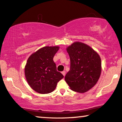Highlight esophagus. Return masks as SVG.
Segmentation results:
<instances>
[{"mask_svg": "<svg viewBox=\"0 0 122 122\" xmlns=\"http://www.w3.org/2000/svg\"><path fill=\"white\" fill-rule=\"evenodd\" d=\"M62 74L63 76H65V74H66V72H65V71H63L62 72Z\"/></svg>", "mask_w": 122, "mask_h": 122, "instance_id": "esophagus-1", "label": "esophagus"}]
</instances>
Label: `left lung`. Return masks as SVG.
Returning a JSON list of instances; mask_svg holds the SVG:
<instances>
[{
    "instance_id": "obj_1",
    "label": "left lung",
    "mask_w": 122,
    "mask_h": 122,
    "mask_svg": "<svg viewBox=\"0 0 122 122\" xmlns=\"http://www.w3.org/2000/svg\"><path fill=\"white\" fill-rule=\"evenodd\" d=\"M70 58V69L65 77L71 90L79 93L88 91L100 77V56L87 45L75 42L66 49Z\"/></svg>"
}]
</instances>
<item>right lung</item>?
Returning a JSON list of instances; mask_svg holds the SVG:
<instances>
[{
    "mask_svg": "<svg viewBox=\"0 0 122 122\" xmlns=\"http://www.w3.org/2000/svg\"><path fill=\"white\" fill-rule=\"evenodd\" d=\"M59 46H45L31 55L25 67V75L27 83L35 91L47 94L54 91L57 82L63 78L57 71L53 60Z\"/></svg>",
    "mask_w": 122,
    "mask_h": 122,
    "instance_id": "right-lung-1",
    "label": "right lung"
}]
</instances>
